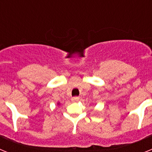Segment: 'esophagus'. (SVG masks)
Wrapping results in <instances>:
<instances>
[{
	"mask_svg": "<svg viewBox=\"0 0 152 152\" xmlns=\"http://www.w3.org/2000/svg\"><path fill=\"white\" fill-rule=\"evenodd\" d=\"M79 99H80V98H79V96H74V97L72 98V102H77V101H78Z\"/></svg>",
	"mask_w": 152,
	"mask_h": 152,
	"instance_id": "1",
	"label": "esophagus"
}]
</instances>
